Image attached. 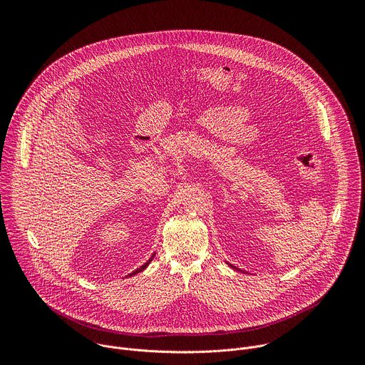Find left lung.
<instances>
[{
  "label": "left lung",
  "mask_w": 365,
  "mask_h": 365,
  "mask_svg": "<svg viewBox=\"0 0 365 365\" xmlns=\"http://www.w3.org/2000/svg\"><path fill=\"white\" fill-rule=\"evenodd\" d=\"M231 267H232V269H234V270H238V269H235V267H234V266H231Z\"/></svg>",
  "instance_id": "left-lung-1"
}]
</instances>
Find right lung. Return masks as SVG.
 Here are the masks:
<instances>
[{
    "instance_id": "right-lung-1",
    "label": "right lung",
    "mask_w": 365,
    "mask_h": 365,
    "mask_svg": "<svg viewBox=\"0 0 365 365\" xmlns=\"http://www.w3.org/2000/svg\"><path fill=\"white\" fill-rule=\"evenodd\" d=\"M153 257H154V255H151V258H150V259H148V262H147V263H145V264H143V266H141V267H140V269H137V270H135V272H133V273H131V274H128V276H134V274H137V273H140V272H143V270H144V269H145V267H147V266H148V264H150V262H151V259H153Z\"/></svg>"
}]
</instances>
